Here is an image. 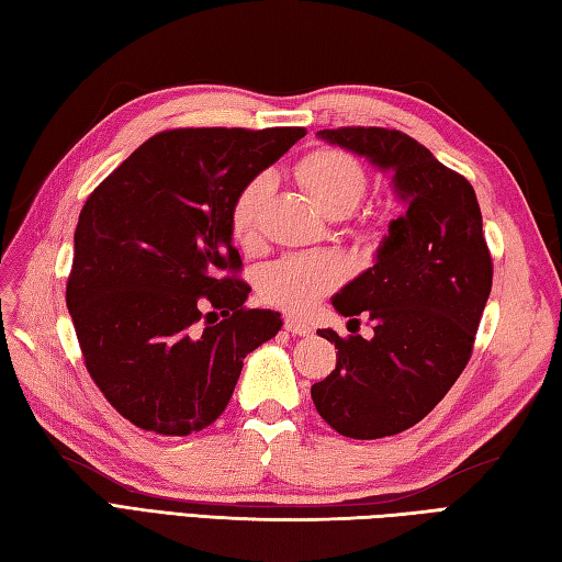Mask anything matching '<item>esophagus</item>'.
I'll return each mask as SVG.
<instances>
[{
  "mask_svg": "<svg viewBox=\"0 0 562 562\" xmlns=\"http://www.w3.org/2000/svg\"><path fill=\"white\" fill-rule=\"evenodd\" d=\"M284 330L292 333V336H312L314 333L312 326L304 324V321H300V318H292V316L284 318Z\"/></svg>",
  "mask_w": 562,
  "mask_h": 562,
  "instance_id": "obj_1",
  "label": "esophagus"
}]
</instances>
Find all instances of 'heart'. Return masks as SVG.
I'll return each mask as SVG.
<instances>
[{
    "mask_svg": "<svg viewBox=\"0 0 562 562\" xmlns=\"http://www.w3.org/2000/svg\"><path fill=\"white\" fill-rule=\"evenodd\" d=\"M296 181L316 205L330 217L350 214L367 195L369 176L352 154L338 147H321L308 151L294 166ZM272 193V176L260 171L236 190L229 207V226L238 244H254L260 234L262 212ZM362 234L376 238L381 224L376 220L362 222ZM342 278L340 262L328 254H290L268 262L260 270L258 292L268 304L290 314H306L338 288Z\"/></svg>",
    "mask_w": 562,
    "mask_h": 562,
    "instance_id": "obj_1",
    "label": "heart"
}]
</instances>
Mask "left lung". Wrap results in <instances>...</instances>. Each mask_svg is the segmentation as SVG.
I'll return each mask as SVG.
<instances>
[{
	"label": "left lung",
	"mask_w": 562,
	"mask_h": 562,
	"mask_svg": "<svg viewBox=\"0 0 562 562\" xmlns=\"http://www.w3.org/2000/svg\"><path fill=\"white\" fill-rule=\"evenodd\" d=\"M318 135L391 169L408 200L376 266L333 296L342 316L367 314L374 336L318 330L338 362L312 386L318 415L342 437H391L420 423L469 364L493 288L491 248L473 186L411 135L362 125Z\"/></svg>",
	"instance_id": "left-lung-1"
}]
</instances>
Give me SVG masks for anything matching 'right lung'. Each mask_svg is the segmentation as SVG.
<instances>
[{"mask_svg": "<svg viewBox=\"0 0 562 562\" xmlns=\"http://www.w3.org/2000/svg\"><path fill=\"white\" fill-rule=\"evenodd\" d=\"M304 135L164 130L83 202L67 308L89 376L125 420L166 437L210 427L244 357L280 330V314L246 306L229 207Z\"/></svg>", "mask_w": 562, "mask_h": 562, "instance_id": "1", "label": "right lung"}]
</instances>
